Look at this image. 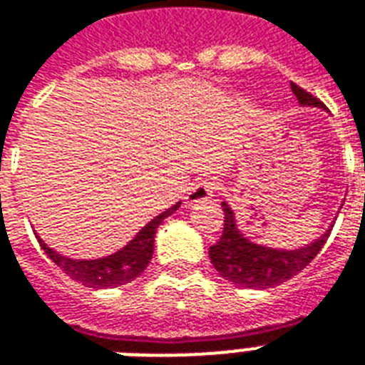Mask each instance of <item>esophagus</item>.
I'll list each match as a JSON object with an SVG mask.
<instances>
[{"mask_svg":"<svg viewBox=\"0 0 365 365\" xmlns=\"http://www.w3.org/2000/svg\"><path fill=\"white\" fill-rule=\"evenodd\" d=\"M214 191H216V183L210 182V180H201V182L195 183L193 187L189 189V193L185 195V205L191 207L195 202L210 201L214 197Z\"/></svg>","mask_w":365,"mask_h":365,"instance_id":"34e87169","label":"esophagus"}]
</instances>
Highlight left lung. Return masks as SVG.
<instances>
[{"instance_id":"1","label":"left lung","mask_w":365,"mask_h":365,"mask_svg":"<svg viewBox=\"0 0 365 365\" xmlns=\"http://www.w3.org/2000/svg\"><path fill=\"white\" fill-rule=\"evenodd\" d=\"M291 90L302 107L324 108V103L299 88L297 83H291ZM222 208H224V232L218 243L210 247L208 257L224 279L247 289H269L294 277L316 258L333 227L329 226L324 235H319L312 243L300 249H272L245 237L235 222V212L226 201L222 202Z\"/></svg>"}]
</instances>
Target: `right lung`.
Here are the masks:
<instances>
[{
	"instance_id": "obj_1",
	"label": "right lung",
	"mask_w": 365,
	"mask_h": 365,
	"mask_svg": "<svg viewBox=\"0 0 365 365\" xmlns=\"http://www.w3.org/2000/svg\"><path fill=\"white\" fill-rule=\"evenodd\" d=\"M180 205L182 202H176L174 207L166 208L164 212L155 216L147 226L139 230L138 235L126 247L116 250L115 255L96 258V260H76V258L63 257L57 250L47 247L40 237H38V241H40L41 249L46 250L47 257L51 258L66 275H71L74 282L91 289L118 287V285H126V283L133 282L138 275L143 274V269L149 266L153 258L157 227L163 224L164 218H168L170 214L176 212Z\"/></svg>"
}]
</instances>
